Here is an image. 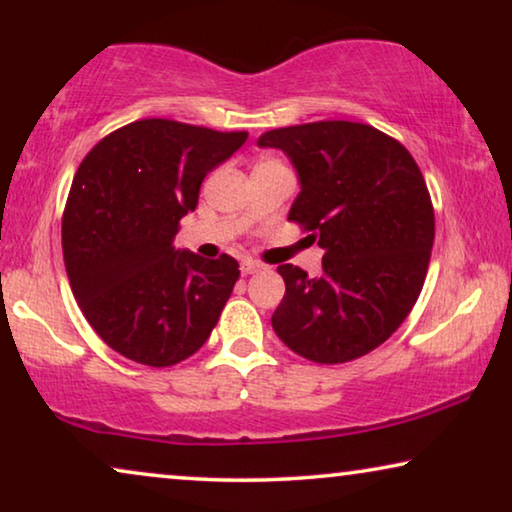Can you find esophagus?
I'll return each instance as SVG.
<instances>
[{
  "mask_svg": "<svg viewBox=\"0 0 512 512\" xmlns=\"http://www.w3.org/2000/svg\"><path fill=\"white\" fill-rule=\"evenodd\" d=\"M258 270H263L261 263L251 261V258H247V261H242V275H254V272H258Z\"/></svg>",
  "mask_w": 512,
  "mask_h": 512,
  "instance_id": "esophagus-1",
  "label": "esophagus"
}]
</instances>
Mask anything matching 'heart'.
<instances>
[{
	"mask_svg": "<svg viewBox=\"0 0 512 512\" xmlns=\"http://www.w3.org/2000/svg\"><path fill=\"white\" fill-rule=\"evenodd\" d=\"M268 163H275V160H265V163H261V165H268Z\"/></svg>",
	"mask_w": 512,
	"mask_h": 512,
	"instance_id": "obj_1",
	"label": "heart"
}]
</instances>
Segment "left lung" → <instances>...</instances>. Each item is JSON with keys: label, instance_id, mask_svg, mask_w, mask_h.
Returning <instances> with one entry per match:
<instances>
[{"label": "left lung", "instance_id": "left-lung-1", "mask_svg": "<svg viewBox=\"0 0 512 512\" xmlns=\"http://www.w3.org/2000/svg\"><path fill=\"white\" fill-rule=\"evenodd\" d=\"M258 146L282 149L296 165L289 221L324 249L319 277L277 268L286 293L272 328L307 361L366 356L403 324L429 270L436 219L422 170L398 139L354 121L268 130Z\"/></svg>", "mask_w": 512, "mask_h": 512}]
</instances>
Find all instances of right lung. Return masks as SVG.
Segmentation results:
<instances>
[{
    "label": "right lung",
    "mask_w": 512,
    "mask_h": 512,
    "mask_svg": "<svg viewBox=\"0 0 512 512\" xmlns=\"http://www.w3.org/2000/svg\"><path fill=\"white\" fill-rule=\"evenodd\" d=\"M170 118H142L102 137L74 174L62 254L93 331L125 359L167 368L205 345L240 263L172 247L198 207L202 179L247 142Z\"/></svg>",
    "instance_id": "right-lung-1"
}]
</instances>
